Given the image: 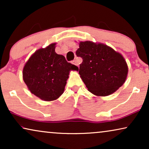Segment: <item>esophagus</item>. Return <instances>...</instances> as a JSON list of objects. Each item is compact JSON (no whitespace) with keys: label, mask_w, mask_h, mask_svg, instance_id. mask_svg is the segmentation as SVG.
Listing matches in <instances>:
<instances>
[{"label":"esophagus","mask_w":149,"mask_h":149,"mask_svg":"<svg viewBox=\"0 0 149 149\" xmlns=\"http://www.w3.org/2000/svg\"><path fill=\"white\" fill-rule=\"evenodd\" d=\"M72 64H74V65H75V66H79V64H78V63H77V62L76 60H73L72 62Z\"/></svg>","instance_id":"obj_1"}]
</instances>
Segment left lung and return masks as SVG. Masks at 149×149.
Wrapping results in <instances>:
<instances>
[{"mask_svg": "<svg viewBox=\"0 0 149 149\" xmlns=\"http://www.w3.org/2000/svg\"><path fill=\"white\" fill-rule=\"evenodd\" d=\"M76 54L83 59L79 73L85 86L97 96L115 93L125 82L128 66L123 56L101 42L81 41Z\"/></svg>", "mask_w": 149, "mask_h": 149, "instance_id": "1", "label": "left lung"}]
</instances>
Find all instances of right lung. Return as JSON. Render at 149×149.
Masks as SVG:
<instances>
[{
	"mask_svg": "<svg viewBox=\"0 0 149 149\" xmlns=\"http://www.w3.org/2000/svg\"><path fill=\"white\" fill-rule=\"evenodd\" d=\"M56 43L36 51L23 68L24 83L32 94L44 101H54L64 93L71 70L79 68L67 62L64 56L55 52Z\"/></svg>",
	"mask_w": 149,
	"mask_h": 149,
	"instance_id": "add662e5",
	"label": "right lung"
}]
</instances>
